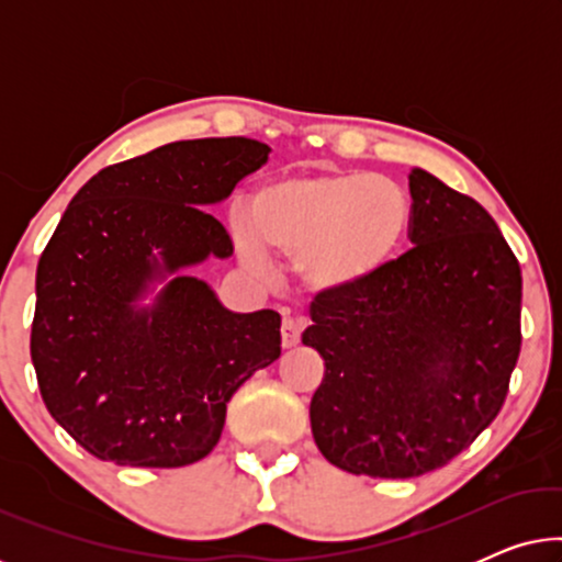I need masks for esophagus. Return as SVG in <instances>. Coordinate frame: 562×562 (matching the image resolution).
Wrapping results in <instances>:
<instances>
[{
	"mask_svg": "<svg viewBox=\"0 0 562 562\" xmlns=\"http://www.w3.org/2000/svg\"><path fill=\"white\" fill-rule=\"evenodd\" d=\"M299 340H302V327H299V322L286 317L281 325V345L283 348H294Z\"/></svg>",
	"mask_w": 562,
	"mask_h": 562,
	"instance_id": "obj_1",
	"label": "esophagus"
}]
</instances>
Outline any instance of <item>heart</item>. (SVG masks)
Listing matches in <instances>:
<instances>
[{
	"mask_svg": "<svg viewBox=\"0 0 562 562\" xmlns=\"http://www.w3.org/2000/svg\"><path fill=\"white\" fill-rule=\"evenodd\" d=\"M412 222L409 194L386 176L286 173L252 191L233 233L250 266L289 260L312 296L350 299L389 273Z\"/></svg>",
	"mask_w": 562,
	"mask_h": 562,
	"instance_id": "b5f03b06",
	"label": "heart"
}]
</instances>
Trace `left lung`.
<instances>
[{"mask_svg": "<svg viewBox=\"0 0 562 562\" xmlns=\"http://www.w3.org/2000/svg\"><path fill=\"white\" fill-rule=\"evenodd\" d=\"M412 250L350 299H314L322 456L371 479L450 463L502 409L519 358L521 271L475 199L412 168Z\"/></svg>", "mask_w": 562, "mask_h": 562, "instance_id": "8db88e82", "label": "left lung"}]
</instances>
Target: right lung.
<instances>
[{
    "label": "right lung",
    "instance_id": "1",
    "mask_svg": "<svg viewBox=\"0 0 562 562\" xmlns=\"http://www.w3.org/2000/svg\"><path fill=\"white\" fill-rule=\"evenodd\" d=\"M268 153L250 137L160 145L91 176L60 217L37 263L30 356L50 417L94 458L196 463L235 391L281 356L279 312H229L187 273L233 256L206 206Z\"/></svg>",
    "mask_w": 562,
    "mask_h": 562
}]
</instances>
